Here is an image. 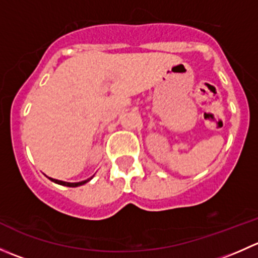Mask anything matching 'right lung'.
Segmentation results:
<instances>
[{"instance_id": "obj_1", "label": "right lung", "mask_w": 258, "mask_h": 258, "mask_svg": "<svg viewBox=\"0 0 258 258\" xmlns=\"http://www.w3.org/2000/svg\"><path fill=\"white\" fill-rule=\"evenodd\" d=\"M51 181H53L54 183H58V184H62V186H67V187H77V186H82V184H85L86 182L90 181L91 178L88 179H85V181H81V182H64V181H59V179H54V178H51L48 177Z\"/></svg>"}]
</instances>
